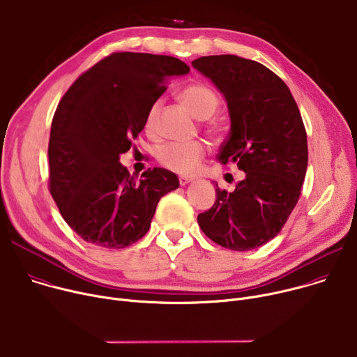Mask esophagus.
I'll use <instances>...</instances> for the list:
<instances>
[{
  "mask_svg": "<svg viewBox=\"0 0 357 357\" xmlns=\"http://www.w3.org/2000/svg\"><path fill=\"white\" fill-rule=\"evenodd\" d=\"M178 181H179V185H181V186H185L186 183H189V182L192 181V178H189V176H179Z\"/></svg>",
  "mask_w": 357,
  "mask_h": 357,
  "instance_id": "esophagus-1",
  "label": "esophagus"
}]
</instances>
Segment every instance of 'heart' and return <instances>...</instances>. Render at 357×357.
Instances as JSON below:
<instances>
[{"mask_svg":"<svg viewBox=\"0 0 357 357\" xmlns=\"http://www.w3.org/2000/svg\"><path fill=\"white\" fill-rule=\"evenodd\" d=\"M181 100L185 105L192 111V114L199 119L211 118L219 107L218 93L205 84H190L185 86L181 93ZM160 108V102H152L145 114L144 129L149 135L155 134L156 129V118ZM212 131H216V125H211ZM208 153V148L201 141L193 142H168L158 149L156 158L159 164L176 174L189 175L195 174L201 162Z\"/></svg>","mask_w":357,"mask_h":357,"instance_id":"heart-1","label":"heart"}]
</instances>
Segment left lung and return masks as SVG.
Listing matches in <instances>:
<instances>
[{
	"label": "left lung",
	"instance_id": "8db88e82",
	"mask_svg": "<svg viewBox=\"0 0 357 357\" xmlns=\"http://www.w3.org/2000/svg\"><path fill=\"white\" fill-rule=\"evenodd\" d=\"M225 95L229 137L218 159L234 162L245 178L234 190L216 188L213 206L198 215L202 232L238 252L273 239L295 209L307 168V138L296 101L269 68L238 55L192 61Z\"/></svg>",
	"mask_w": 357,
	"mask_h": 357
}]
</instances>
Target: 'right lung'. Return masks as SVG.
Segmentation results:
<instances>
[{"label": "right lung", "instance_id": "obj_1", "mask_svg": "<svg viewBox=\"0 0 357 357\" xmlns=\"http://www.w3.org/2000/svg\"><path fill=\"white\" fill-rule=\"evenodd\" d=\"M188 73L175 56L112 52L61 98L51 123L48 186L63 220L85 242L131 246L149 231L159 199L179 186L164 168H149L137 181L119 155L131 149L169 78Z\"/></svg>", "mask_w": 357, "mask_h": 357}]
</instances>
